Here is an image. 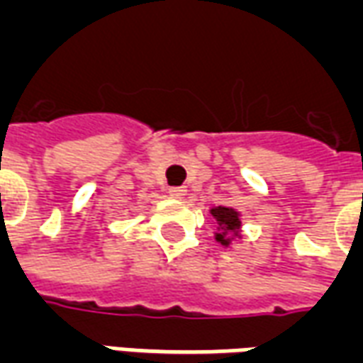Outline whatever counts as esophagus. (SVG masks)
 <instances>
[{"label": "esophagus", "instance_id": "esophagus-1", "mask_svg": "<svg viewBox=\"0 0 363 363\" xmlns=\"http://www.w3.org/2000/svg\"><path fill=\"white\" fill-rule=\"evenodd\" d=\"M168 193H170V197L174 199H184L185 195H187V189H185V187H170Z\"/></svg>", "mask_w": 363, "mask_h": 363}]
</instances>
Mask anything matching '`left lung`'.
Listing matches in <instances>:
<instances>
[{"instance_id": "1", "label": "left lung", "mask_w": 363, "mask_h": 363, "mask_svg": "<svg viewBox=\"0 0 363 363\" xmlns=\"http://www.w3.org/2000/svg\"><path fill=\"white\" fill-rule=\"evenodd\" d=\"M212 216H216V220L220 222V228L225 231L237 230L239 228V218H237V212H233L231 208H225V206H218L212 211ZM216 239L222 245H228V239H223L222 233H218Z\"/></svg>"}]
</instances>
